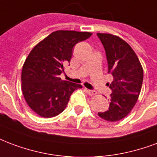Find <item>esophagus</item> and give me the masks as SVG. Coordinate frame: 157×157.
<instances>
[{"label": "esophagus", "instance_id": "34e87169", "mask_svg": "<svg viewBox=\"0 0 157 157\" xmlns=\"http://www.w3.org/2000/svg\"><path fill=\"white\" fill-rule=\"evenodd\" d=\"M87 93L90 95V96H95L97 94L96 90H87Z\"/></svg>", "mask_w": 157, "mask_h": 157}]
</instances>
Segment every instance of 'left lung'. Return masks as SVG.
Segmentation results:
<instances>
[{"instance_id": "8db88e82", "label": "left lung", "mask_w": 157, "mask_h": 157, "mask_svg": "<svg viewBox=\"0 0 157 157\" xmlns=\"http://www.w3.org/2000/svg\"><path fill=\"white\" fill-rule=\"evenodd\" d=\"M96 35L105 49L108 73L113 76V82L107 83L111 90L109 108L98 115L114 122L125 118L136 105L143 82V69L136 54L125 40L111 34Z\"/></svg>"}]
</instances>
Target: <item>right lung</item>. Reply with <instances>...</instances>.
I'll return each instance as SVG.
<instances>
[{
  "mask_svg": "<svg viewBox=\"0 0 157 157\" xmlns=\"http://www.w3.org/2000/svg\"><path fill=\"white\" fill-rule=\"evenodd\" d=\"M90 32L56 31L31 50L22 67L21 89L28 105L45 118L57 116L66 109L80 84L62 81L64 66L72 56L75 44L86 40Z\"/></svg>",
  "mask_w": 157,
  "mask_h": 157,
  "instance_id": "right-lung-1",
  "label": "right lung"
}]
</instances>
